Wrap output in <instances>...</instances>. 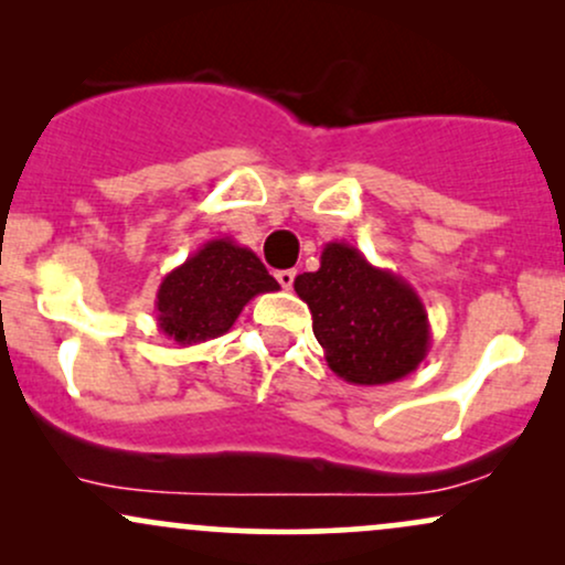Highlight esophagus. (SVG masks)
I'll return each instance as SVG.
<instances>
[{
	"label": "esophagus",
	"instance_id": "obj_1",
	"mask_svg": "<svg viewBox=\"0 0 565 565\" xmlns=\"http://www.w3.org/2000/svg\"><path fill=\"white\" fill-rule=\"evenodd\" d=\"M295 270H278V274H276V281L278 284H281V287L284 289H291V284H295Z\"/></svg>",
	"mask_w": 565,
	"mask_h": 565
}]
</instances>
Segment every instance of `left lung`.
Returning <instances> with one entry per match:
<instances>
[{
    "label": "left lung",
    "mask_w": 565,
    "mask_h": 565,
    "mask_svg": "<svg viewBox=\"0 0 565 565\" xmlns=\"http://www.w3.org/2000/svg\"><path fill=\"white\" fill-rule=\"evenodd\" d=\"M313 334L337 377L350 385L404 380L430 350V321L406 278L377 268L348 242H329L321 268L295 278Z\"/></svg>",
    "instance_id": "1"
}]
</instances>
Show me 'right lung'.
Returning <instances> with one entry per match:
<instances>
[{
    "label": "right lung",
    "instance_id": "right-lung-1",
    "mask_svg": "<svg viewBox=\"0 0 565 565\" xmlns=\"http://www.w3.org/2000/svg\"><path fill=\"white\" fill-rule=\"evenodd\" d=\"M265 291H278V281L260 257L231 236L212 238L161 278L157 323L178 345H199L228 332L244 305Z\"/></svg>",
    "mask_w": 565,
    "mask_h": 565
}]
</instances>
